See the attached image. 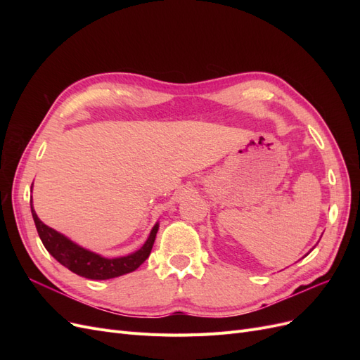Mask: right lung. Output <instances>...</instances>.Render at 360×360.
<instances>
[{
	"instance_id": "1",
	"label": "right lung",
	"mask_w": 360,
	"mask_h": 360,
	"mask_svg": "<svg viewBox=\"0 0 360 360\" xmlns=\"http://www.w3.org/2000/svg\"><path fill=\"white\" fill-rule=\"evenodd\" d=\"M31 213L40 240L43 246L46 248L48 252L56 258L60 264L68 267L73 274L84 276L86 279H111L136 270L148 258L159 228L158 224L153 226L147 242L143 245V248L138 249L136 252L127 257L110 259L75 245L68 237H64L63 234L53 230V228L43 224L37 217L34 209H32V205Z\"/></svg>"
}]
</instances>
